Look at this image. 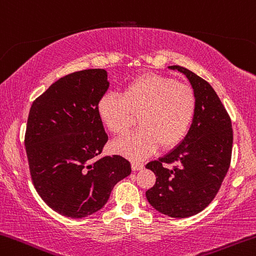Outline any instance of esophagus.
Here are the masks:
<instances>
[{"label": "esophagus", "mask_w": 256, "mask_h": 256, "mask_svg": "<svg viewBox=\"0 0 256 256\" xmlns=\"http://www.w3.org/2000/svg\"><path fill=\"white\" fill-rule=\"evenodd\" d=\"M132 170H140V169L144 168V164H140V162H136V161H134V162H132Z\"/></svg>", "instance_id": "obj_1"}]
</instances>
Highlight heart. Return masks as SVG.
<instances>
[{
	"label": "heart",
	"mask_w": 256,
	"mask_h": 256,
	"mask_svg": "<svg viewBox=\"0 0 256 256\" xmlns=\"http://www.w3.org/2000/svg\"><path fill=\"white\" fill-rule=\"evenodd\" d=\"M190 86L159 74H144L126 87L124 95L108 94L98 102L100 120L114 135H124L138 116L140 129L113 142V152L132 160L152 154L161 145H178L190 129L196 113Z\"/></svg>",
	"instance_id": "heart-1"
}]
</instances>
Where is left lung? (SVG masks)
<instances>
[{"label":"left lung","mask_w":256,"mask_h":256,"mask_svg":"<svg viewBox=\"0 0 256 256\" xmlns=\"http://www.w3.org/2000/svg\"><path fill=\"white\" fill-rule=\"evenodd\" d=\"M168 68L188 78L196 94V113L178 146L145 166L156 176L145 194L160 213L184 218L205 210L218 192L230 167L234 134L226 110L207 81L182 66ZM164 163L176 166L167 168Z\"/></svg>","instance_id":"8db88e82"}]
</instances>
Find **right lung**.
Returning <instances> with one entry per match:
<instances>
[{
	"mask_svg": "<svg viewBox=\"0 0 256 256\" xmlns=\"http://www.w3.org/2000/svg\"><path fill=\"white\" fill-rule=\"evenodd\" d=\"M108 84L105 70L70 73L30 110L25 148L33 184L43 202L66 218L96 213L132 172L130 162L120 156L94 160L108 142L97 106Z\"/></svg>",
	"mask_w": 256,
	"mask_h": 256,
	"instance_id": "add662e5",
	"label": "right lung"
}]
</instances>
